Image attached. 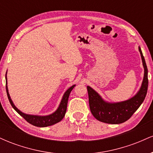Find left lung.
Here are the masks:
<instances>
[{"label": "left lung", "instance_id": "obj_1", "mask_svg": "<svg viewBox=\"0 0 153 153\" xmlns=\"http://www.w3.org/2000/svg\"><path fill=\"white\" fill-rule=\"evenodd\" d=\"M144 67V78L140 91L132 98L117 103L105 101L92 88L87 86L89 106L91 113L96 119L107 124H117L127 121L143 103L147 95L148 87L147 68L141 49L139 47Z\"/></svg>", "mask_w": 153, "mask_h": 153}]
</instances>
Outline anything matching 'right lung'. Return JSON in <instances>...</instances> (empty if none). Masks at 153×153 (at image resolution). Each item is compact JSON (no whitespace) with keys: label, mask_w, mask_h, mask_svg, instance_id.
Wrapping results in <instances>:
<instances>
[{"label":"right lung","mask_w":153,"mask_h":153,"mask_svg":"<svg viewBox=\"0 0 153 153\" xmlns=\"http://www.w3.org/2000/svg\"><path fill=\"white\" fill-rule=\"evenodd\" d=\"M6 74H7V72H6ZM6 74V92H7V96H8V100H9L10 105H11L12 107L16 111V112H18V114H19L23 118L25 119L26 122H29V124H32V125L36 126V127H48V126L53 125V124H56V123H58L59 122H60V121L62 120L66 113L67 105H68V98H69L70 94H71V91L73 90V88L75 86V85H72L71 88H69L65 91V93L64 95H63L62 101H61L60 103H59V107L57 108V109L54 112V113L52 114L47 115V116H36V115L26 114L23 113V112L21 111L20 110H19L18 108L15 106V105L13 104V101H12L11 99H10V95L8 94V86H7Z\"/></svg>","instance_id":"right-lung-1"}]
</instances>
